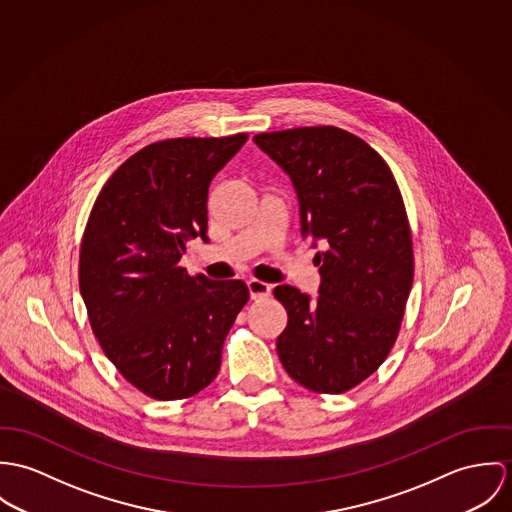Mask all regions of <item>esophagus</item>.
Masks as SVG:
<instances>
[{
	"label": "esophagus",
	"mask_w": 512,
	"mask_h": 512,
	"mask_svg": "<svg viewBox=\"0 0 512 512\" xmlns=\"http://www.w3.org/2000/svg\"><path fill=\"white\" fill-rule=\"evenodd\" d=\"M247 286H249V294L253 300L267 298L271 294V284L263 283V281L251 279V281H247Z\"/></svg>",
	"instance_id": "1"
}]
</instances>
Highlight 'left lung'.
Here are the masks:
<instances>
[{
    "label": "left lung",
    "mask_w": 512,
    "mask_h": 512,
    "mask_svg": "<svg viewBox=\"0 0 512 512\" xmlns=\"http://www.w3.org/2000/svg\"><path fill=\"white\" fill-rule=\"evenodd\" d=\"M255 143L290 176L302 235L322 241L320 296L281 284L288 324L277 338L286 373L340 395L373 375L398 338L414 279L412 233L397 180L357 135L334 127L259 133Z\"/></svg>",
    "instance_id": "1"
}]
</instances>
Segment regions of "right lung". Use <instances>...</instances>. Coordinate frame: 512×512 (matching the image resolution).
<instances>
[{"mask_svg": "<svg viewBox=\"0 0 512 512\" xmlns=\"http://www.w3.org/2000/svg\"><path fill=\"white\" fill-rule=\"evenodd\" d=\"M178 137L129 157L98 194L80 245L78 283L94 336L147 397L206 389L249 300L243 281H210L178 265L192 237L208 241V188L247 141Z\"/></svg>", "mask_w": 512, "mask_h": 512, "instance_id": "right-lung-1", "label": "right lung"}]
</instances>
